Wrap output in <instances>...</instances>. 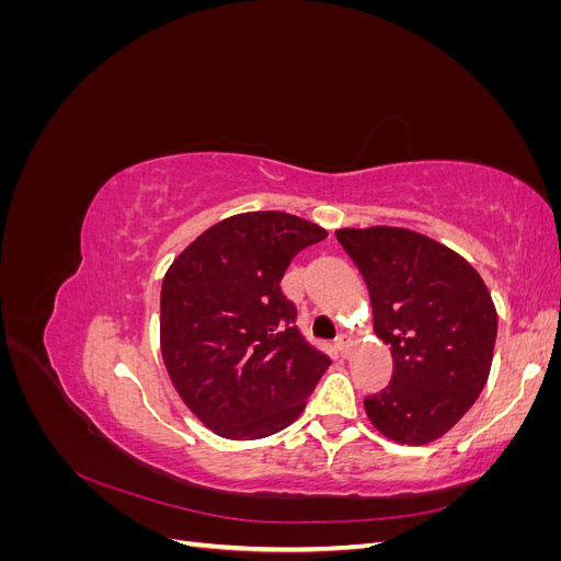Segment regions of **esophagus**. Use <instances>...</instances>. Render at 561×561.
<instances>
[{"label": "esophagus", "instance_id": "34e87169", "mask_svg": "<svg viewBox=\"0 0 561 561\" xmlns=\"http://www.w3.org/2000/svg\"><path fill=\"white\" fill-rule=\"evenodd\" d=\"M334 346H336V351H339V353H342V358H346L348 351H351V339H348L346 334H339V336H336V342H334Z\"/></svg>", "mask_w": 561, "mask_h": 561}]
</instances>
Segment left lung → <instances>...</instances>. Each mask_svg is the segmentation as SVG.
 I'll return each mask as SVG.
<instances>
[{
	"mask_svg": "<svg viewBox=\"0 0 561 561\" xmlns=\"http://www.w3.org/2000/svg\"><path fill=\"white\" fill-rule=\"evenodd\" d=\"M336 241L365 278L375 332L393 355V377L365 398V412L393 443H433L489 379L499 316L486 285L461 254L410 229H339Z\"/></svg>",
	"mask_w": 561,
	"mask_h": 561,
	"instance_id": "1",
	"label": "left lung"
}]
</instances>
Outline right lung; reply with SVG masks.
Listing matches in <instances>:
<instances>
[{
	"mask_svg": "<svg viewBox=\"0 0 561 561\" xmlns=\"http://www.w3.org/2000/svg\"><path fill=\"white\" fill-rule=\"evenodd\" d=\"M328 231L287 213L222 219L186 245L161 285V355L184 404L229 439H260L304 412L325 353L280 290L295 254Z\"/></svg>",
	"mask_w": 561,
	"mask_h": 561,
	"instance_id": "add662e5",
	"label": "right lung"
}]
</instances>
